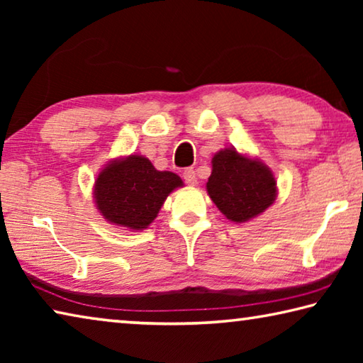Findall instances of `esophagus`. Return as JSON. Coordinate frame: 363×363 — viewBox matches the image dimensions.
Returning a JSON list of instances; mask_svg holds the SVG:
<instances>
[{
	"mask_svg": "<svg viewBox=\"0 0 363 363\" xmlns=\"http://www.w3.org/2000/svg\"><path fill=\"white\" fill-rule=\"evenodd\" d=\"M182 177H184V181H186V184H189V186H195L196 184V176H195V171L192 168L184 169Z\"/></svg>",
	"mask_w": 363,
	"mask_h": 363,
	"instance_id": "34e87169",
	"label": "esophagus"
}]
</instances>
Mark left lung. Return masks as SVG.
<instances>
[{
  "instance_id": "1",
  "label": "left lung",
  "mask_w": 363,
  "mask_h": 363,
  "mask_svg": "<svg viewBox=\"0 0 363 363\" xmlns=\"http://www.w3.org/2000/svg\"><path fill=\"white\" fill-rule=\"evenodd\" d=\"M206 190L227 219L240 224L259 216L277 196V181L267 164L238 153L233 147L219 150Z\"/></svg>"
}]
</instances>
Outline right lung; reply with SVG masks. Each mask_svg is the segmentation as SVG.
<instances>
[{
	"mask_svg": "<svg viewBox=\"0 0 363 363\" xmlns=\"http://www.w3.org/2000/svg\"><path fill=\"white\" fill-rule=\"evenodd\" d=\"M177 187H182L179 176L155 169L143 155H130L113 160L97 174L94 201L110 224L143 230Z\"/></svg>",
	"mask_w": 363,
	"mask_h": 363,
	"instance_id": "right-lung-1",
	"label": "right lung"
}]
</instances>
